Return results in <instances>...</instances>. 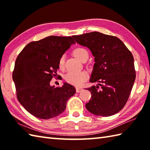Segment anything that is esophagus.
Segmentation results:
<instances>
[{
    "label": "esophagus",
    "mask_w": 150,
    "mask_h": 150,
    "mask_svg": "<svg viewBox=\"0 0 150 150\" xmlns=\"http://www.w3.org/2000/svg\"><path fill=\"white\" fill-rule=\"evenodd\" d=\"M82 90V88H80V87L76 88V91H77V93H79V92H81Z\"/></svg>",
    "instance_id": "34e87169"
}]
</instances>
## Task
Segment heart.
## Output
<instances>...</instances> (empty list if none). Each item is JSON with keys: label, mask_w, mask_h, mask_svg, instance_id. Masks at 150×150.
I'll use <instances>...</instances> for the list:
<instances>
[{"label": "heart", "mask_w": 150, "mask_h": 150, "mask_svg": "<svg viewBox=\"0 0 150 150\" xmlns=\"http://www.w3.org/2000/svg\"><path fill=\"white\" fill-rule=\"evenodd\" d=\"M73 54L75 56V57L81 60L82 58L86 55H88V51L82 48V47H77L73 51ZM64 60H65V56L62 55L60 57L59 61V64L60 68H63L64 64ZM88 78V74L86 71H69L65 76L66 81L69 82V83L79 86L82 84L83 82L86 80Z\"/></svg>", "instance_id": "b5f03b06"}]
</instances>
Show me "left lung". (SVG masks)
<instances>
[{
    "label": "left lung",
    "mask_w": 150,
    "mask_h": 150,
    "mask_svg": "<svg viewBox=\"0 0 150 150\" xmlns=\"http://www.w3.org/2000/svg\"><path fill=\"white\" fill-rule=\"evenodd\" d=\"M72 37L95 57L90 82L98 84L88 88L92 95L86 109L101 117L118 113L125 106L135 80L132 53L119 38L97 31Z\"/></svg>",
    "instance_id": "1"
}]
</instances>
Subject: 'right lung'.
I'll return each mask as SVG.
<instances>
[{"mask_svg":"<svg viewBox=\"0 0 150 150\" xmlns=\"http://www.w3.org/2000/svg\"><path fill=\"white\" fill-rule=\"evenodd\" d=\"M73 44L71 37L49 36L28 44L18 54L13 72L17 98L35 117L49 119L58 116L75 95V87L67 82L62 87L50 85L60 57Z\"/></svg>","mask_w":150,"mask_h":150,"instance_id":"add662e5","label":"right lung"}]
</instances>
